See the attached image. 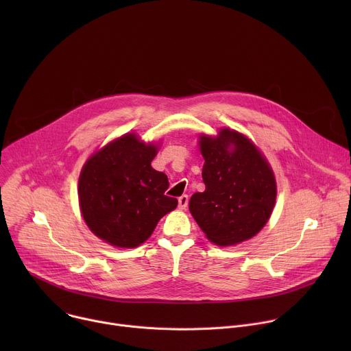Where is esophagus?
<instances>
[{
    "mask_svg": "<svg viewBox=\"0 0 351 351\" xmlns=\"http://www.w3.org/2000/svg\"><path fill=\"white\" fill-rule=\"evenodd\" d=\"M178 203H179V208L180 210H186L187 208V204H189V195L183 194L178 198Z\"/></svg>",
    "mask_w": 351,
    "mask_h": 351,
    "instance_id": "34e87169",
    "label": "esophagus"
}]
</instances>
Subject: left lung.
Masks as SVG:
<instances>
[{
  "instance_id": "left-lung-1",
  "label": "left lung",
  "mask_w": 351,
  "mask_h": 351,
  "mask_svg": "<svg viewBox=\"0 0 351 351\" xmlns=\"http://www.w3.org/2000/svg\"><path fill=\"white\" fill-rule=\"evenodd\" d=\"M206 190L194 193L189 208L206 236L218 245L237 244L257 234L276 199L274 172L245 136L222 129L217 137L203 134Z\"/></svg>"
}]
</instances>
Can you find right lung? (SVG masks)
<instances>
[{"mask_svg": "<svg viewBox=\"0 0 351 351\" xmlns=\"http://www.w3.org/2000/svg\"><path fill=\"white\" fill-rule=\"evenodd\" d=\"M154 144L125 134L91 156L79 178V203L90 230L117 247H137L176 208L168 176L153 169Z\"/></svg>", "mask_w": 351, "mask_h": 351, "instance_id": "1", "label": "right lung"}]
</instances>
